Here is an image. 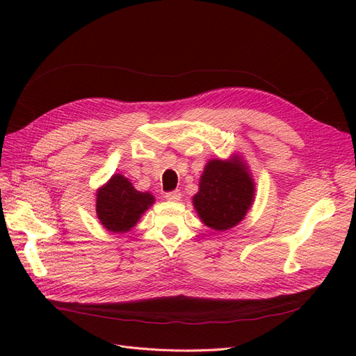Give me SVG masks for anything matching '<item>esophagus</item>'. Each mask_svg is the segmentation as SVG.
Returning a JSON list of instances; mask_svg holds the SVG:
<instances>
[{
    "mask_svg": "<svg viewBox=\"0 0 356 356\" xmlns=\"http://www.w3.org/2000/svg\"><path fill=\"white\" fill-rule=\"evenodd\" d=\"M165 197H166L168 200H170V202H178V200L181 199V193H179V190L169 191V193H166Z\"/></svg>",
    "mask_w": 356,
    "mask_h": 356,
    "instance_id": "34e87169",
    "label": "esophagus"
}]
</instances>
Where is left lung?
<instances>
[{"instance_id":"8db88e82","label":"left lung","mask_w":356,"mask_h":356,"mask_svg":"<svg viewBox=\"0 0 356 356\" xmlns=\"http://www.w3.org/2000/svg\"><path fill=\"white\" fill-rule=\"evenodd\" d=\"M254 200V182L238 159L211 160L193 203L208 227L224 232L243 220Z\"/></svg>"}]
</instances>
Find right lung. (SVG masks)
<instances>
[{"mask_svg":"<svg viewBox=\"0 0 356 356\" xmlns=\"http://www.w3.org/2000/svg\"><path fill=\"white\" fill-rule=\"evenodd\" d=\"M153 203V195L135 190L127 178L117 174L96 195V213L106 230L124 233Z\"/></svg>","mask_w":356,"mask_h":356,"instance_id":"1","label":"right lung"}]
</instances>
